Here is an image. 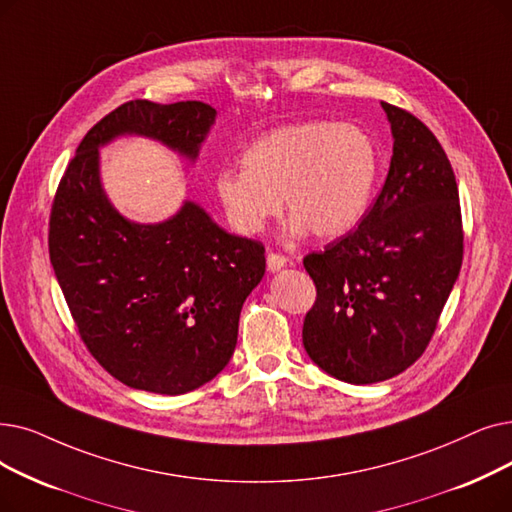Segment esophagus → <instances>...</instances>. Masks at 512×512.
<instances>
[{
  "instance_id": "34e87169",
  "label": "esophagus",
  "mask_w": 512,
  "mask_h": 512,
  "mask_svg": "<svg viewBox=\"0 0 512 512\" xmlns=\"http://www.w3.org/2000/svg\"><path fill=\"white\" fill-rule=\"evenodd\" d=\"M286 257L284 255H278V253H268V270L270 272H278V270H282L284 265H286Z\"/></svg>"
}]
</instances>
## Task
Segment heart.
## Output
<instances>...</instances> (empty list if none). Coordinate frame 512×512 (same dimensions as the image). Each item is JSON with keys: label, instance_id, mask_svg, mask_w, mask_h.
<instances>
[{"label": "heart", "instance_id": "b5f03b06", "mask_svg": "<svg viewBox=\"0 0 512 512\" xmlns=\"http://www.w3.org/2000/svg\"><path fill=\"white\" fill-rule=\"evenodd\" d=\"M242 169H221L215 194L230 226L255 236L282 213L295 234L339 238L366 217L381 175V152L355 123L297 121L242 152Z\"/></svg>", "mask_w": 512, "mask_h": 512}]
</instances>
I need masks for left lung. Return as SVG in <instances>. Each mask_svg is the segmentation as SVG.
<instances>
[{
    "label": "left lung",
    "mask_w": 512,
    "mask_h": 512,
    "mask_svg": "<svg viewBox=\"0 0 512 512\" xmlns=\"http://www.w3.org/2000/svg\"><path fill=\"white\" fill-rule=\"evenodd\" d=\"M393 157L381 194L347 236L303 259L316 303L303 347L351 385L387 381L427 349L462 265V217L452 165L433 131L381 102Z\"/></svg>",
    "instance_id": "obj_1"
}]
</instances>
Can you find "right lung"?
I'll use <instances>...</instances> for the list:
<instances>
[{
	"label": "right lung",
	"instance_id": "obj_1",
	"mask_svg": "<svg viewBox=\"0 0 512 512\" xmlns=\"http://www.w3.org/2000/svg\"><path fill=\"white\" fill-rule=\"evenodd\" d=\"M215 115L196 100L121 104L87 131L54 198L50 259L64 299L87 349L131 389L182 395L228 366L265 249L192 201L161 224L129 221L102 188L100 148L144 136L196 161Z\"/></svg>",
	"mask_w": 512,
	"mask_h": 512
}]
</instances>
